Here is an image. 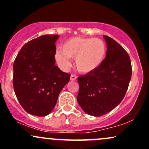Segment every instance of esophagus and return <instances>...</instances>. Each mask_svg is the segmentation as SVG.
<instances>
[{
    "label": "esophagus",
    "mask_w": 149,
    "mask_h": 149,
    "mask_svg": "<svg viewBox=\"0 0 149 149\" xmlns=\"http://www.w3.org/2000/svg\"><path fill=\"white\" fill-rule=\"evenodd\" d=\"M76 79H77V77H76L75 75L72 74L71 76H70V81H75V80H76Z\"/></svg>",
    "instance_id": "obj_1"
}]
</instances>
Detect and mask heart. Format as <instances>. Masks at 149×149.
Wrapping results in <instances>:
<instances>
[{"mask_svg":"<svg viewBox=\"0 0 149 149\" xmlns=\"http://www.w3.org/2000/svg\"><path fill=\"white\" fill-rule=\"evenodd\" d=\"M107 55L102 40L91 37H72L64 42L61 52L55 53L58 64L65 69L70 65L68 58H74L75 67L82 73H90L100 67Z\"/></svg>","mask_w":149,"mask_h":149,"instance_id":"obj_1","label":"heart"}]
</instances>
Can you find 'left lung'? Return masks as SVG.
Masks as SVG:
<instances>
[{"label":"left lung","mask_w":149,"mask_h":149,"mask_svg":"<svg viewBox=\"0 0 149 149\" xmlns=\"http://www.w3.org/2000/svg\"><path fill=\"white\" fill-rule=\"evenodd\" d=\"M107 55L100 67L78 77V102L88 115L100 117L110 112L124 98L132 75L130 57L124 48L108 36Z\"/></svg>","instance_id":"1"}]
</instances>
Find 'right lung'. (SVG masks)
I'll return each mask as SVG.
<instances>
[{
    "instance_id": "obj_1",
    "label": "right lung",
    "mask_w": 149,
    "mask_h": 149,
    "mask_svg": "<svg viewBox=\"0 0 149 149\" xmlns=\"http://www.w3.org/2000/svg\"><path fill=\"white\" fill-rule=\"evenodd\" d=\"M58 34H45L28 42L13 63L15 94L26 112L39 117L49 115L70 75L55 65V43Z\"/></svg>"
}]
</instances>
